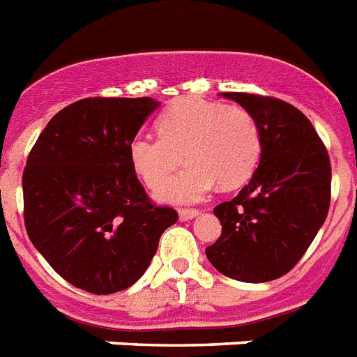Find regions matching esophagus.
Segmentation results:
<instances>
[{
    "instance_id": "esophagus-1",
    "label": "esophagus",
    "mask_w": 357,
    "mask_h": 357,
    "mask_svg": "<svg viewBox=\"0 0 357 357\" xmlns=\"http://www.w3.org/2000/svg\"><path fill=\"white\" fill-rule=\"evenodd\" d=\"M197 215H199V210H178V217H181V220L195 219Z\"/></svg>"
}]
</instances>
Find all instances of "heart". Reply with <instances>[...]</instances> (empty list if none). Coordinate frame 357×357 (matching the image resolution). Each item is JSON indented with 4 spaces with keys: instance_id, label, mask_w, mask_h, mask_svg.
Instances as JSON below:
<instances>
[{
    "instance_id": "b5f03b06",
    "label": "heart",
    "mask_w": 357,
    "mask_h": 357,
    "mask_svg": "<svg viewBox=\"0 0 357 357\" xmlns=\"http://www.w3.org/2000/svg\"><path fill=\"white\" fill-rule=\"evenodd\" d=\"M132 167L164 202L190 204L215 185L237 188L253 175L261 158V131L253 114L238 105L182 98L158 116V135L138 132L129 144Z\"/></svg>"
}]
</instances>
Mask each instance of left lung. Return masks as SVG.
<instances>
[{
  "label": "left lung",
  "instance_id": "1",
  "mask_svg": "<svg viewBox=\"0 0 357 357\" xmlns=\"http://www.w3.org/2000/svg\"><path fill=\"white\" fill-rule=\"evenodd\" d=\"M220 96L257 120L261 158L238 195L213 210L222 234L206 248V257L226 278L273 281L296 266L328 215V153L294 105L248 93Z\"/></svg>",
  "mask_w": 357,
  "mask_h": 357
}]
</instances>
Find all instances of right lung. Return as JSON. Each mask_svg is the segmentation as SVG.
<instances>
[{
	"mask_svg": "<svg viewBox=\"0 0 357 357\" xmlns=\"http://www.w3.org/2000/svg\"><path fill=\"white\" fill-rule=\"evenodd\" d=\"M160 102L85 98L56 113L23 172L25 228L56 273L91 294L142 278L178 215L138 182L129 144Z\"/></svg>",
	"mask_w": 357,
	"mask_h": 357,
	"instance_id": "add662e5",
	"label": "right lung"
}]
</instances>
